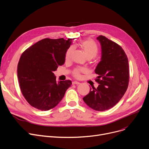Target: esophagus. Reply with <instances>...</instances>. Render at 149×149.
<instances>
[{
    "instance_id": "obj_1",
    "label": "esophagus",
    "mask_w": 149,
    "mask_h": 149,
    "mask_svg": "<svg viewBox=\"0 0 149 149\" xmlns=\"http://www.w3.org/2000/svg\"><path fill=\"white\" fill-rule=\"evenodd\" d=\"M80 84V83L78 82V81H72V84H77V85H79V84Z\"/></svg>"
}]
</instances>
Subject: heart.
<instances>
[{
    "instance_id": "heart-1",
    "label": "heart",
    "mask_w": 149,
    "mask_h": 149,
    "mask_svg": "<svg viewBox=\"0 0 149 149\" xmlns=\"http://www.w3.org/2000/svg\"><path fill=\"white\" fill-rule=\"evenodd\" d=\"M80 46L83 49L86 56H87L88 58H92L95 57L98 52V48L97 45L94 41L91 40V39H88V40L81 42L80 43ZM73 51L74 48L72 46L69 47L67 49L65 54V60L66 61L69 60L70 58ZM86 71L87 69L84 68L77 67L73 70L72 74L75 77L79 79V78L81 77V73H84Z\"/></svg>"
}]
</instances>
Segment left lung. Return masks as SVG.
<instances>
[{"label": "left lung", "mask_w": 149, "mask_h": 149, "mask_svg": "<svg viewBox=\"0 0 149 149\" xmlns=\"http://www.w3.org/2000/svg\"><path fill=\"white\" fill-rule=\"evenodd\" d=\"M101 48V61L95 69L97 89L91 88L83 101L93 110L104 111L119 102L129 81L128 58L121 47L103 36L97 38Z\"/></svg>", "instance_id": "1"}]
</instances>
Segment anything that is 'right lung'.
Segmentation results:
<instances>
[{"instance_id": "1", "label": "right lung", "mask_w": 149, "mask_h": 149, "mask_svg": "<svg viewBox=\"0 0 149 149\" xmlns=\"http://www.w3.org/2000/svg\"><path fill=\"white\" fill-rule=\"evenodd\" d=\"M72 43L63 38H44L23 52L17 66L21 92L28 103L38 110L56 107L72 84L70 80L56 81L53 73L65 61V54Z\"/></svg>"}]
</instances>
